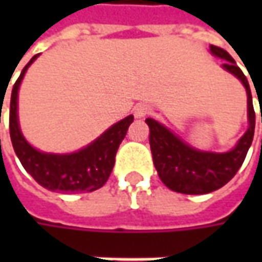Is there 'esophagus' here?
I'll return each instance as SVG.
<instances>
[{
    "instance_id": "obj_1",
    "label": "esophagus",
    "mask_w": 262,
    "mask_h": 262,
    "mask_svg": "<svg viewBox=\"0 0 262 262\" xmlns=\"http://www.w3.org/2000/svg\"><path fill=\"white\" fill-rule=\"evenodd\" d=\"M150 114V107L147 105H137L134 107V115L137 118H143V116H146Z\"/></svg>"
}]
</instances>
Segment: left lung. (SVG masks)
Returning a JSON list of instances; mask_svg holds the SVG:
<instances>
[{"label":"left lung","mask_w":262,"mask_h":262,"mask_svg":"<svg viewBox=\"0 0 262 262\" xmlns=\"http://www.w3.org/2000/svg\"><path fill=\"white\" fill-rule=\"evenodd\" d=\"M210 51L226 59L223 68L236 76L247 89L249 128L233 150L227 153H207L189 147L162 124L147 118L146 124L150 128L148 141L157 175L169 189L181 194H208L226 185L242 166L255 131V111L247 77L225 49L211 45Z\"/></svg>","instance_id":"1"}]
</instances>
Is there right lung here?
Segmentation results:
<instances>
[{
  "instance_id": "1",
  "label": "right lung",
  "mask_w": 262,
  "mask_h": 262,
  "mask_svg": "<svg viewBox=\"0 0 262 262\" xmlns=\"http://www.w3.org/2000/svg\"><path fill=\"white\" fill-rule=\"evenodd\" d=\"M23 68L13 86L10 100V137L17 157L37 184L56 192H92L103 186L111 175L118 147L122 143L128 126L134 121L129 115L116 122L86 148L71 155H48L30 146L21 136L17 121V93L27 67Z\"/></svg>"
}]
</instances>
